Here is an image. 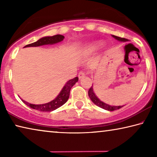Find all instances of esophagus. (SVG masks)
<instances>
[{
	"label": "esophagus",
	"instance_id": "34e87169",
	"mask_svg": "<svg viewBox=\"0 0 157 157\" xmlns=\"http://www.w3.org/2000/svg\"><path fill=\"white\" fill-rule=\"evenodd\" d=\"M84 75H85V73L83 72V71H81V72H79L78 74V78L79 79H82L84 78Z\"/></svg>",
	"mask_w": 157,
	"mask_h": 157
}]
</instances>
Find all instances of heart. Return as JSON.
I'll return each instance as SVG.
<instances>
[{
    "mask_svg": "<svg viewBox=\"0 0 157 157\" xmlns=\"http://www.w3.org/2000/svg\"><path fill=\"white\" fill-rule=\"evenodd\" d=\"M103 45H104V43L102 41H97L91 44V48L94 49H99L101 47H102Z\"/></svg>",
    "mask_w": 157,
    "mask_h": 157,
    "instance_id": "b5f03b06",
    "label": "heart"
}]
</instances>
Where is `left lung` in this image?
<instances>
[{
	"instance_id": "left-lung-1",
	"label": "left lung",
	"mask_w": 157,
	"mask_h": 157,
	"mask_svg": "<svg viewBox=\"0 0 157 157\" xmlns=\"http://www.w3.org/2000/svg\"><path fill=\"white\" fill-rule=\"evenodd\" d=\"M112 36L114 39H116V40H118L119 41H123V42H126V41H128L129 40L127 39H124V38H121V37H119V36H117L115 35H111ZM88 94H89V96L90 98V99L91 100V101L93 102L94 103L95 105H97L98 107H99L102 109H104L105 110H108V111H114V110H117V109H121L123 107V106H113V105H107L106 104V103L103 102L102 101H101L99 98H98L95 94H94V89H93V86H91V88L89 89V92H88Z\"/></svg>"
}]
</instances>
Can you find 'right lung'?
Returning a JSON list of instances; mask_svg holds the SVG:
<instances>
[{"label":"right lung","instance_id":"1","mask_svg":"<svg viewBox=\"0 0 157 157\" xmlns=\"http://www.w3.org/2000/svg\"><path fill=\"white\" fill-rule=\"evenodd\" d=\"M64 39V36L63 35H61V34H57V35H54L52 36H44L42 37V38L39 39L38 41L36 42H34L33 44L26 45L24 48L26 47H37L40 46H44V45H52V44H55L61 42ZM78 81V78L76 77V78H73L72 79H70L67 82H66L64 86L63 87L62 91H60L59 95L55 98L54 100L50 101V102L48 103H45V104L42 105H33L30 104V103H28L25 102V100L21 99L25 104L30 107L32 109H34L41 111H52L55 109H57V108L60 107L61 106L64 105L65 103L67 102V100L69 98V95H70V91L72 86L75 84Z\"/></svg>","mask_w":157,"mask_h":157}]
</instances>
